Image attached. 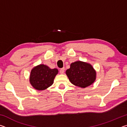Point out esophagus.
<instances>
[{
	"instance_id": "esophagus-1",
	"label": "esophagus",
	"mask_w": 127,
	"mask_h": 127,
	"mask_svg": "<svg viewBox=\"0 0 127 127\" xmlns=\"http://www.w3.org/2000/svg\"><path fill=\"white\" fill-rule=\"evenodd\" d=\"M64 70H65V69H64V68H61V69H60V70H59L60 73H61V74H63L64 72Z\"/></svg>"
}]
</instances>
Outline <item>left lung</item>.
Here are the masks:
<instances>
[{
    "mask_svg": "<svg viewBox=\"0 0 127 127\" xmlns=\"http://www.w3.org/2000/svg\"><path fill=\"white\" fill-rule=\"evenodd\" d=\"M65 73L73 85L82 88L92 85L96 77V72L91 64L81 61L70 64V68Z\"/></svg>",
    "mask_w": 127,
    "mask_h": 127,
    "instance_id": "obj_1",
    "label": "left lung"
}]
</instances>
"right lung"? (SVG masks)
Segmentation results:
<instances>
[{
  "label": "right lung",
  "mask_w": 127,
  "mask_h": 127,
  "mask_svg": "<svg viewBox=\"0 0 127 127\" xmlns=\"http://www.w3.org/2000/svg\"><path fill=\"white\" fill-rule=\"evenodd\" d=\"M58 73L57 69H51L46 65L40 64L31 70L30 82L36 90H45L53 85L54 79Z\"/></svg>",
  "instance_id": "1"
}]
</instances>
